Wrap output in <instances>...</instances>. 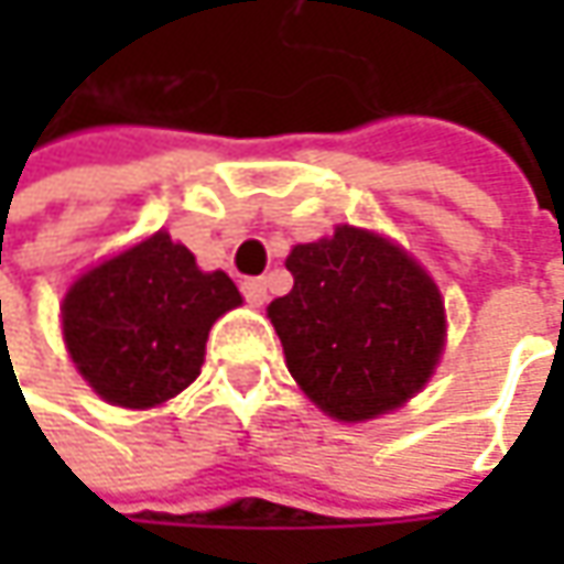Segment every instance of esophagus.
Returning <instances> with one entry per match:
<instances>
[{
  "label": "esophagus",
  "instance_id": "esophagus-1",
  "mask_svg": "<svg viewBox=\"0 0 564 564\" xmlns=\"http://www.w3.org/2000/svg\"><path fill=\"white\" fill-rule=\"evenodd\" d=\"M241 294H245V301H248V304L260 307V304L267 301V279H260V275L245 279V282H241Z\"/></svg>",
  "mask_w": 564,
  "mask_h": 564
}]
</instances>
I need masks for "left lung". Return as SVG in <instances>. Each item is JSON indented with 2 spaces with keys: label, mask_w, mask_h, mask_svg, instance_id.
Returning <instances> with one entry per match:
<instances>
[{
  "label": "left lung",
  "mask_w": 564,
  "mask_h": 564,
  "mask_svg": "<svg viewBox=\"0 0 564 564\" xmlns=\"http://www.w3.org/2000/svg\"><path fill=\"white\" fill-rule=\"evenodd\" d=\"M294 285L270 304L289 370L338 421H370L408 401L443 355L445 314L433 279L392 241L338 226L297 245Z\"/></svg>",
  "instance_id": "1"
}]
</instances>
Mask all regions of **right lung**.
I'll return each mask as SVG.
<instances>
[{
  "label": "right lung",
  "instance_id": "obj_1",
  "mask_svg": "<svg viewBox=\"0 0 564 564\" xmlns=\"http://www.w3.org/2000/svg\"><path fill=\"white\" fill-rule=\"evenodd\" d=\"M238 304L226 272H200L185 245L156 231L77 279L62 333L102 399L153 408L197 379L209 326Z\"/></svg>",
  "mask_w": 564,
  "mask_h": 564
}]
</instances>
